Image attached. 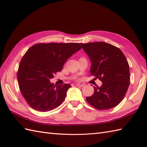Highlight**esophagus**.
Listing matches in <instances>:
<instances>
[{
	"instance_id": "34e87169",
	"label": "esophagus",
	"mask_w": 147,
	"mask_h": 147,
	"mask_svg": "<svg viewBox=\"0 0 147 147\" xmlns=\"http://www.w3.org/2000/svg\"><path fill=\"white\" fill-rule=\"evenodd\" d=\"M76 86H79V87H83L84 84H76Z\"/></svg>"
}]
</instances>
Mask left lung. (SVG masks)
<instances>
[{"mask_svg":"<svg viewBox=\"0 0 147 147\" xmlns=\"http://www.w3.org/2000/svg\"><path fill=\"white\" fill-rule=\"evenodd\" d=\"M91 62L90 72L102 81L94 87V93L86 97L88 103L98 110H108L120 103L129 84L128 61L122 51L104 42L81 43Z\"/></svg>","mask_w":147,"mask_h":147,"instance_id":"1","label":"left lung"}]
</instances>
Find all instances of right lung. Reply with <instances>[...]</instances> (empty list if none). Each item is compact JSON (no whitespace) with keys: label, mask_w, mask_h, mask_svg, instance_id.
<instances>
[{"label":"right lung","mask_w":147,"mask_h":147,"mask_svg":"<svg viewBox=\"0 0 147 147\" xmlns=\"http://www.w3.org/2000/svg\"><path fill=\"white\" fill-rule=\"evenodd\" d=\"M81 49L79 43H39L27 51L18 71L19 87L22 95L34 110L46 112L63 103L69 84L58 86L50 83L64 64Z\"/></svg>","instance_id":"add662e5"}]
</instances>
